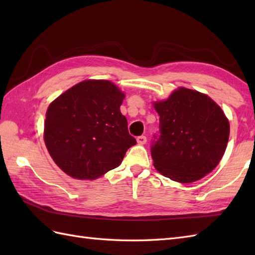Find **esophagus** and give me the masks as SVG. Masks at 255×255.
Returning <instances> with one entry per match:
<instances>
[{
    "mask_svg": "<svg viewBox=\"0 0 255 255\" xmlns=\"http://www.w3.org/2000/svg\"><path fill=\"white\" fill-rule=\"evenodd\" d=\"M137 142H138V144H144L145 142H147V137H145V136H139L137 138Z\"/></svg>",
    "mask_w": 255,
    "mask_h": 255,
    "instance_id": "esophagus-1",
    "label": "esophagus"
}]
</instances>
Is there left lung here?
I'll return each mask as SVG.
<instances>
[{"instance_id":"1","label":"left lung","mask_w":255,"mask_h":255,"mask_svg":"<svg viewBox=\"0 0 255 255\" xmlns=\"http://www.w3.org/2000/svg\"><path fill=\"white\" fill-rule=\"evenodd\" d=\"M153 105L160 116V134L151 145L155 169L180 183L198 181L213 171L229 139L223 110L209 96L185 88Z\"/></svg>"}]
</instances>
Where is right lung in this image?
Here are the masks:
<instances>
[{
    "label": "right lung",
    "mask_w": 255,
    "mask_h": 255,
    "mask_svg": "<svg viewBox=\"0 0 255 255\" xmlns=\"http://www.w3.org/2000/svg\"><path fill=\"white\" fill-rule=\"evenodd\" d=\"M125 94L106 80H86L64 92L46 113L44 138L68 175L95 180L122 163L137 143L121 113Z\"/></svg>",
    "instance_id": "right-lung-1"
}]
</instances>
